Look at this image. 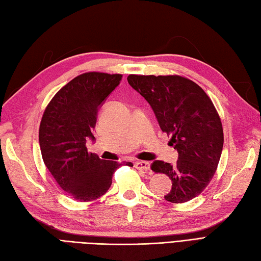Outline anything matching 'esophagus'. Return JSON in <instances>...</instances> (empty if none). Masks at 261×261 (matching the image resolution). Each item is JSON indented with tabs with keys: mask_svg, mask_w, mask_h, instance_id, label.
Listing matches in <instances>:
<instances>
[{
	"mask_svg": "<svg viewBox=\"0 0 261 261\" xmlns=\"http://www.w3.org/2000/svg\"><path fill=\"white\" fill-rule=\"evenodd\" d=\"M135 168L137 170H140V171L146 172L150 170V163L146 161H137V162H135Z\"/></svg>",
	"mask_w": 261,
	"mask_h": 261,
	"instance_id": "esophagus-1",
	"label": "esophagus"
}]
</instances>
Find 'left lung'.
Instances as JSON below:
<instances>
[{
	"label": "left lung",
	"instance_id": "obj_1",
	"mask_svg": "<svg viewBox=\"0 0 261 261\" xmlns=\"http://www.w3.org/2000/svg\"><path fill=\"white\" fill-rule=\"evenodd\" d=\"M127 81L147 101L162 132L179 153L174 166L156 160L152 171L167 174L172 188L164 199L189 201L208 186L219 166L224 135L211 98L191 80L180 75H136Z\"/></svg>",
	"mask_w": 261,
	"mask_h": 261
}]
</instances>
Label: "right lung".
<instances>
[{
	"mask_svg": "<svg viewBox=\"0 0 261 261\" xmlns=\"http://www.w3.org/2000/svg\"><path fill=\"white\" fill-rule=\"evenodd\" d=\"M121 77V74L101 72L80 74L53 97L42 115V160L58 186L75 200L91 201L107 193L114 172L121 166L102 160L87 148L89 138L94 140L98 109Z\"/></svg>",
	"mask_w": 261,
	"mask_h": 261,
	"instance_id": "right-lung-1",
	"label": "right lung"
}]
</instances>
